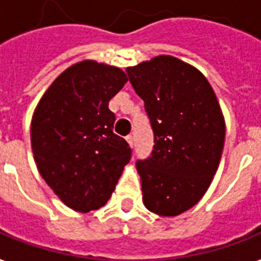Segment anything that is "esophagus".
<instances>
[{
    "label": "esophagus",
    "mask_w": 261,
    "mask_h": 261,
    "mask_svg": "<svg viewBox=\"0 0 261 261\" xmlns=\"http://www.w3.org/2000/svg\"><path fill=\"white\" fill-rule=\"evenodd\" d=\"M126 141L128 142V145H130L131 147L134 146V137H133V135H127Z\"/></svg>",
    "instance_id": "obj_1"
}]
</instances>
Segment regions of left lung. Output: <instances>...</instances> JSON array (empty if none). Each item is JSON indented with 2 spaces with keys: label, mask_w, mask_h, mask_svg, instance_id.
Wrapping results in <instances>:
<instances>
[{
  "label": "left lung",
  "mask_w": 261,
  "mask_h": 261,
  "mask_svg": "<svg viewBox=\"0 0 261 261\" xmlns=\"http://www.w3.org/2000/svg\"><path fill=\"white\" fill-rule=\"evenodd\" d=\"M145 102L154 146L137 161L146 208L174 217L202 199L225 142V120L214 90L194 66L171 55L126 69Z\"/></svg>",
  "instance_id": "1"
}]
</instances>
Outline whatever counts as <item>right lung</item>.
<instances>
[{"label":"right lung","instance_id":"add662e5","mask_svg":"<svg viewBox=\"0 0 261 261\" xmlns=\"http://www.w3.org/2000/svg\"><path fill=\"white\" fill-rule=\"evenodd\" d=\"M126 83L119 67L83 61L51 84L35 110L31 145L38 171L73 210L104 206L130 161V146L114 133L108 108Z\"/></svg>","mask_w":261,"mask_h":261}]
</instances>
